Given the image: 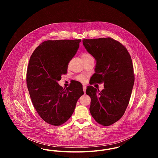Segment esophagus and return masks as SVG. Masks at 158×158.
Masks as SVG:
<instances>
[{
  "label": "esophagus",
  "instance_id": "1",
  "mask_svg": "<svg viewBox=\"0 0 158 158\" xmlns=\"http://www.w3.org/2000/svg\"><path fill=\"white\" fill-rule=\"evenodd\" d=\"M86 85H83V92H84V93L85 94V92H86Z\"/></svg>",
  "mask_w": 158,
  "mask_h": 158
}]
</instances>
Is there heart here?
<instances>
[{
    "mask_svg": "<svg viewBox=\"0 0 158 158\" xmlns=\"http://www.w3.org/2000/svg\"><path fill=\"white\" fill-rule=\"evenodd\" d=\"M89 57H92L91 55L90 54L87 53H83L82 54V59H86V58H89ZM81 80H83L82 78H81Z\"/></svg>",
    "mask_w": 158,
    "mask_h": 158,
    "instance_id": "1",
    "label": "heart"
}]
</instances>
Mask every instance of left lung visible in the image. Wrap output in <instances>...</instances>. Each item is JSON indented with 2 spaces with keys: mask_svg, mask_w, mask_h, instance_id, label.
Returning <instances> with one entry per match:
<instances>
[{
  "mask_svg": "<svg viewBox=\"0 0 158 158\" xmlns=\"http://www.w3.org/2000/svg\"><path fill=\"white\" fill-rule=\"evenodd\" d=\"M83 44L96 60L92 83H104L101 92L92 86L89 111L99 124L108 126L119 120L127 107L135 82L131 58L126 48L111 38L84 39Z\"/></svg>",
  "mask_w": 158,
  "mask_h": 158,
  "instance_id": "obj_1",
  "label": "left lung"
}]
</instances>
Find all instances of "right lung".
Instances as JSON below:
<instances>
[{
  "label": "right lung",
  "mask_w": 158,
  "mask_h": 158,
  "mask_svg": "<svg viewBox=\"0 0 158 158\" xmlns=\"http://www.w3.org/2000/svg\"><path fill=\"white\" fill-rule=\"evenodd\" d=\"M81 40H48L32 54L27 72V83L33 105L46 123L59 126L69 119L78 99L83 95L79 82L63 89L58 83L66 74Z\"/></svg>",
  "instance_id": "1"
}]
</instances>
